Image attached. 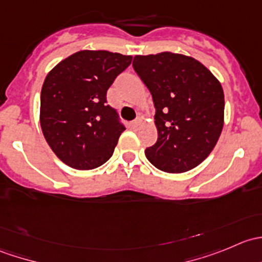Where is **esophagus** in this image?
<instances>
[{"label":"esophagus","mask_w":262,"mask_h":262,"mask_svg":"<svg viewBox=\"0 0 262 262\" xmlns=\"http://www.w3.org/2000/svg\"><path fill=\"white\" fill-rule=\"evenodd\" d=\"M139 124H141V120H139V119H137V120H134V121H132V123H129V128H130V129H137V128H138Z\"/></svg>","instance_id":"34e87169"}]
</instances>
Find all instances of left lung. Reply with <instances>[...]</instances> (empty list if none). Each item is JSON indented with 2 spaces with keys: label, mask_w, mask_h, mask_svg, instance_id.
Here are the masks:
<instances>
[{
  "label": "left lung",
  "mask_w": 262,
  "mask_h": 262,
  "mask_svg": "<svg viewBox=\"0 0 262 262\" xmlns=\"http://www.w3.org/2000/svg\"><path fill=\"white\" fill-rule=\"evenodd\" d=\"M133 68L152 95L158 138L146 157L158 170L186 172L203 162L224 123L221 82L199 60L178 53L136 55Z\"/></svg>",
  "instance_id": "left-lung-1"
}]
</instances>
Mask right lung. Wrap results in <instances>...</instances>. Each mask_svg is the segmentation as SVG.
<instances>
[{"mask_svg": "<svg viewBox=\"0 0 262 262\" xmlns=\"http://www.w3.org/2000/svg\"><path fill=\"white\" fill-rule=\"evenodd\" d=\"M132 58L107 50H80L47 75L40 126L53 152L70 167L92 170L114 153L125 126L106 104V92Z\"/></svg>", "mask_w": 262, "mask_h": 262, "instance_id": "add662e5", "label": "right lung"}]
</instances>
